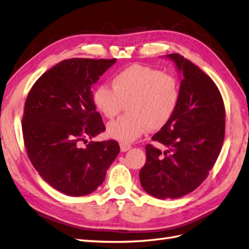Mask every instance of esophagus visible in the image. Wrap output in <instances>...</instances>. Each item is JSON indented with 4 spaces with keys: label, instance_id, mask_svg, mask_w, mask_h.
Instances as JSON below:
<instances>
[{
    "label": "esophagus",
    "instance_id": "1",
    "mask_svg": "<svg viewBox=\"0 0 249 249\" xmlns=\"http://www.w3.org/2000/svg\"><path fill=\"white\" fill-rule=\"evenodd\" d=\"M131 145L130 143H120V150L123 151V152H125V151H128L129 149H131Z\"/></svg>",
    "mask_w": 249,
    "mask_h": 249
}]
</instances>
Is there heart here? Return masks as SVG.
Listing matches in <instances>:
<instances>
[{
  "label": "heart",
  "mask_w": 249,
  "mask_h": 249,
  "mask_svg": "<svg viewBox=\"0 0 249 249\" xmlns=\"http://www.w3.org/2000/svg\"><path fill=\"white\" fill-rule=\"evenodd\" d=\"M112 85L98 86L92 103L103 116L113 118L126 102L128 114L107 124L108 135L123 143L134 142L147 129H162L178 107L180 83L160 69L132 65L114 75Z\"/></svg>",
  "instance_id": "heart-1"
}]
</instances>
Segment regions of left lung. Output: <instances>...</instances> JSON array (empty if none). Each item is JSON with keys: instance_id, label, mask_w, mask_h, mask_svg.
Wrapping results in <instances>:
<instances>
[{"instance_id": "8db88e82", "label": "left lung", "mask_w": 249, "mask_h": 249, "mask_svg": "<svg viewBox=\"0 0 249 249\" xmlns=\"http://www.w3.org/2000/svg\"><path fill=\"white\" fill-rule=\"evenodd\" d=\"M168 57L182 73L179 104L169 123L152 136L166 150L147 143L140 170L142 189L161 199L180 198L206 180L222 150L226 125L224 100L213 80L178 53Z\"/></svg>"}]
</instances>
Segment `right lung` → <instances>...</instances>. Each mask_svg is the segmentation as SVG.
I'll return each mask as SVG.
<instances>
[{
  "label": "right lung",
  "instance_id": "obj_1",
  "mask_svg": "<svg viewBox=\"0 0 249 249\" xmlns=\"http://www.w3.org/2000/svg\"><path fill=\"white\" fill-rule=\"evenodd\" d=\"M113 59L69 58L46 71L24 104L22 133L31 163L41 178L69 196L90 194L102 184L120 147L115 140L89 142L106 131L91 87Z\"/></svg>",
  "mask_w": 249,
  "mask_h": 249
}]
</instances>
